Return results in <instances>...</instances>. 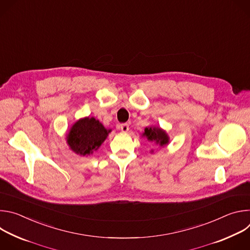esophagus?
<instances>
[{
	"mask_svg": "<svg viewBox=\"0 0 250 250\" xmlns=\"http://www.w3.org/2000/svg\"><path fill=\"white\" fill-rule=\"evenodd\" d=\"M120 128H121V130H122L123 132H126V131H128L129 126H128L127 124H122L121 126H120Z\"/></svg>",
	"mask_w": 250,
	"mask_h": 250,
	"instance_id": "esophagus-1",
	"label": "esophagus"
}]
</instances>
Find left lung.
<instances>
[{
  "mask_svg": "<svg viewBox=\"0 0 250 250\" xmlns=\"http://www.w3.org/2000/svg\"><path fill=\"white\" fill-rule=\"evenodd\" d=\"M149 141H154L160 146H163L168 144V136L165 131L158 127H146L145 134Z\"/></svg>",
  "mask_w": 250,
  "mask_h": 250,
  "instance_id": "left-lung-1",
  "label": "left lung"
}]
</instances>
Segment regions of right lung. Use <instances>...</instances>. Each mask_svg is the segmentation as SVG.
Here are the masks:
<instances>
[{"mask_svg": "<svg viewBox=\"0 0 250 250\" xmlns=\"http://www.w3.org/2000/svg\"><path fill=\"white\" fill-rule=\"evenodd\" d=\"M111 130L94 118H85L71 127L67 136V142L74 152L81 155L90 154L103 144Z\"/></svg>", "mask_w": 250, "mask_h": 250, "instance_id": "add662e5", "label": "right lung"}]
</instances>
